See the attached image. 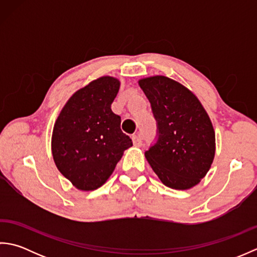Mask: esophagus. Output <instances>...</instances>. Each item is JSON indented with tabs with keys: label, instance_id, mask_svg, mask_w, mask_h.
<instances>
[{
	"label": "esophagus",
	"instance_id": "34e87169",
	"mask_svg": "<svg viewBox=\"0 0 257 257\" xmlns=\"http://www.w3.org/2000/svg\"><path fill=\"white\" fill-rule=\"evenodd\" d=\"M133 143L136 147H140L141 145H143V143H141V139L138 135L133 136Z\"/></svg>",
	"mask_w": 257,
	"mask_h": 257
}]
</instances>
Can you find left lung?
<instances>
[{"mask_svg":"<svg viewBox=\"0 0 257 257\" xmlns=\"http://www.w3.org/2000/svg\"><path fill=\"white\" fill-rule=\"evenodd\" d=\"M158 121L157 144L146 151L161 182L176 190L199 184L214 160L215 133L204 107L179 81L156 75L139 79Z\"/></svg>","mask_w":257,"mask_h":257,"instance_id":"1","label":"left lung"}]
</instances>
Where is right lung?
<instances>
[{
  "mask_svg": "<svg viewBox=\"0 0 257 257\" xmlns=\"http://www.w3.org/2000/svg\"><path fill=\"white\" fill-rule=\"evenodd\" d=\"M119 88V79L112 76L94 79L74 92L54 124V162L80 191L105 184L124 150L133 146L120 129V116L111 110Z\"/></svg>",
  "mask_w": 257,
  "mask_h": 257,
  "instance_id": "add662e5",
  "label": "right lung"
}]
</instances>
